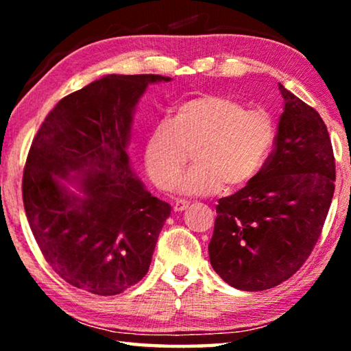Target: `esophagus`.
Returning <instances> with one entry per match:
<instances>
[{
	"label": "esophagus",
	"instance_id": "obj_1",
	"mask_svg": "<svg viewBox=\"0 0 351 351\" xmlns=\"http://www.w3.org/2000/svg\"><path fill=\"white\" fill-rule=\"evenodd\" d=\"M189 204L190 203L187 199H176L173 203V209H175V212H182V210L187 209Z\"/></svg>",
	"mask_w": 351,
	"mask_h": 351
}]
</instances>
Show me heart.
<instances>
[{"mask_svg": "<svg viewBox=\"0 0 351 351\" xmlns=\"http://www.w3.org/2000/svg\"><path fill=\"white\" fill-rule=\"evenodd\" d=\"M276 128L268 112L246 110L226 94H203L182 102L170 121L152 128L144 150L154 186L169 189L192 152L195 165L175 189L182 195H212L247 186L269 156Z\"/></svg>", "mask_w": 351, "mask_h": 351, "instance_id": "heart-1", "label": "heart"}]
</instances>
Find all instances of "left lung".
<instances>
[{
  "label": "left lung",
  "mask_w": 351,
  "mask_h": 351,
  "mask_svg": "<svg viewBox=\"0 0 351 351\" xmlns=\"http://www.w3.org/2000/svg\"><path fill=\"white\" fill-rule=\"evenodd\" d=\"M283 112L274 150L257 176L218 199L212 268L237 289L274 288L295 274L322 232L335 193L328 130L310 105L278 83Z\"/></svg>",
  "instance_id": "obj_1"
}]
</instances>
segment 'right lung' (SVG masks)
I'll list each match as a JSON object with an SVG mask.
<instances>
[{
    "label": "right lung",
    "instance_id": "1",
    "mask_svg": "<svg viewBox=\"0 0 351 351\" xmlns=\"http://www.w3.org/2000/svg\"><path fill=\"white\" fill-rule=\"evenodd\" d=\"M170 80L105 75L63 97L35 134L23 173L26 217L47 263L75 288L116 295L150 268L171 207L133 173L127 145L147 86Z\"/></svg>",
    "mask_w": 351,
    "mask_h": 351
}]
</instances>
